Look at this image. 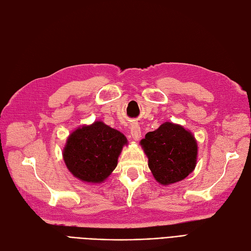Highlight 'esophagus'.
I'll list each match as a JSON object with an SVG mask.
<instances>
[{"label":"esophagus","instance_id":"1","mask_svg":"<svg viewBox=\"0 0 251 251\" xmlns=\"http://www.w3.org/2000/svg\"><path fill=\"white\" fill-rule=\"evenodd\" d=\"M131 136L134 140H139L141 137V128L138 123H135L131 126Z\"/></svg>","mask_w":251,"mask_h":251}]
</instances>
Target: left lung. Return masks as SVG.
Masks as SVG:
<instances>
[{
	"mask_svg": "<svg viewBox=\"0 0 251 251\" xmlns=\"http://www.w3.org/2000/svg\"><path fill=\"white\" fill-rule=\"evenodd\" d=\"M149 158V168L163 185L186 178L197 162V142L181 126L165 123L140 141Z\"/></svg>",
	"mask_w": 251,
	"mask_h": 251,
	"instance_id": "1",
	"label": "left lung"
}]
</instances>
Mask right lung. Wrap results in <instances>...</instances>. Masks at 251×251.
Wrapping results in <instances>:
<instances>
[{
    "instance_id": "1",
    "label": "right lung",
    "mask_w": 251,
    "mask_h": 251,
    "mask_svg": "<svg viewBox=\"0 0 251 251\" xmlns=\"http://www.w3.org/2000/svg\"><path fill=\"white\" fill-rule=\"evenodd\" d=\"M126 138L101 121L78 127L67 140L64 160L73 176L81 181L102 182L117 165Z\"/></svg>"
}]
</instances>
